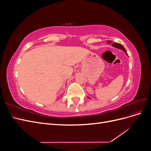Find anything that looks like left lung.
I'll return each instance as SVG.
<instances>
[{
    "mask_svg": "<svg viewBox=\"0 0 151 151\" xmlns=\"http://www.w3.org/2000/svg\"><path fill=\"white\" fill-rule=\"evenodd\" d=\"M108 43H111V42H110V41H109V42H108ZM112 46H113V47H116V48H119V49H120V50H123V52H125V53L127 55V51H126L125 48L124 47H123L120 43H113V44H112Z\"/></svg>",
    "mask_w": 151,
    "mask_h": 151,
    "instance_id": "8db88e82",
    "label": "left lung"
}]
</instances>
